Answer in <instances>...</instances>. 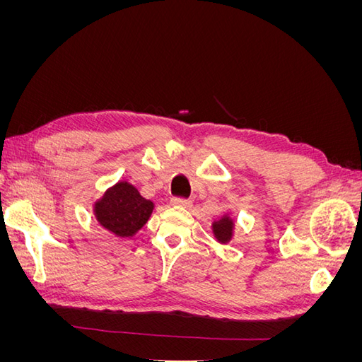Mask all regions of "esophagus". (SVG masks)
I'll use <instances>...</instances> for the list:
<instances>
[{
  "label": "esophagus",
  "mask_w": 362,
  "mask_h": 362,
  "mask_svg": "<svg viewBox=\"0 0 362 362\" xmlns=\"http://www.w3.org/2000/svg\"><path fill=\"white\" fill-rule=\"evenodd\" d=\"M170 204L173 206H182V208H189L192 205V202L189 199H184V198H172Z\"/></svg>",
  "instance_id": "obj_1"
}]
</instances>
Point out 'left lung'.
I'll list each match as a JSON object with an SVG mask.
<instances>
[{"mask_svg":"<svg viewBox=\"0 0 362 362\" xmlns=\"http://www.w3.org/2000/svg\"><path fill=\"white\" fill-rule=\"evenodd\" d=\"M234 226H235L234 218L229 214H223L222 217H218L217 221L211 223L214 238L222 245L229 243L234 237Z\"/></svg>","mask_w":362,"mask_h":362,"instance_id":"left-lung-1","label":"left lung"}]
</instances>
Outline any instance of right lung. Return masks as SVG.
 Masks as SVG:
<instances>
[{
	"label": "right lung",
	"mask_w": 362,
	"mask_h": 362,
	"mask_svg": "<svg viewBox=\"0 0 362 362\" xmlns=\"http://www.w3.org/2000/svg\"><path fill=\"white\" fill-rule=\"evenodd\" d=\"M154 211V202L145 199L133 184L119 181L93 204V214L108 233L133 237L145 226Z\"/></svg>",
	"instance_id": "obj_1"
}]
</instances>
